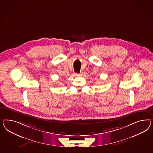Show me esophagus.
<instances>
[{
  "mask_svg": "<svg viewBox=\"0 0 153 153\" xmlns=\"http://www.w3.org/2000/svg\"><path fill=\"white\" fill-rule=\"evenodd\" d=\"M75 74V76H82V73H80V74Z\"/></svg>",
  "mask_w": 153,
  "mask_h": 153,
  "instance_id": "1",
  "label": "esophagus"
}]
</instances>
